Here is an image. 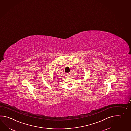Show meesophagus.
Listing matches in <instances>:
<instances>
[{
  "label": "esophagus",
  "mask_w": 131,
  "mask_h": 131,
  "mask_svg": "<svg viewBox=\"0 0 131 131\" xmlns=\"http://www.w3.org/2000/svg\"><path fill=\"white\" fill-rule=\"evenodd\" d=\"M66 75H67V76H68V77H70L71 74H70V73H67Z\"/></svg>",
  "instance_id": "obj_1"
}]
</instances>
